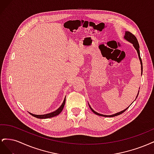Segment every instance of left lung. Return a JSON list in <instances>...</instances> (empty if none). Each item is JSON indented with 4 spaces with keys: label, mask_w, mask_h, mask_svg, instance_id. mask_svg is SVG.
<instances>
[{
    "label": "left lung",
    "mask_w": 154,
    "mask_h": 154,
    "mask_svg": "<svg viewBox=\"0 0 154 154\" xmlns=\"http://www.w3.org/2000/svg\"><path fill=\"white\" fill-rule=\"evenodd\" d=\"M125 38L128 40V42H130V43H132L134 45V47L135 48V49H136L137 51V53H138V56H139V60H140V62H141V74L143 73V63H142V60H141V57H140V51H139V43H138V41L136 38V37L134 36V35H133L132 32H130L129 31H127L125 32ZM90 106V105H89ZM127 108V109H128ZM90 109H91V110L94 112V114H96V115H98V116H104V117H114V116H118L119 114H122V113H123L124 112L125 110H127V109H125L124 110L122 111V112H119L118 113H116L115 114H113V115H110V116H106V115H103V114H99L96 112H95L94 110H93L91 107L90 106Z\"/></svg>",
    "instance_id": "8db88e82"
}]
</instances>
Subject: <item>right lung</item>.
Instances as JSON below:
<instances>
[{
    "label": "right lung",
    "mask_w": 154,
    "mask_h": 154,
    "mask_svg": "<svg viewBox=\"0 0 154 154\" xmlns=\"http://www.w3.org/2000/svg\"><path fill=\"white\" fill-rule=\"evenodd\" d=\"M65 103H66V98L64 99V101L63 102V103H62V105L61 106H60V108H58V109H57V110L53 112H51V113H49V114H44V115H35V114H32L31 113H29V114L31 116H34V117L37 118H39V119H45V118H53V117H54V116H57L60 112H61L63 110V109Z\"/></svg>",
    "instance_id": "right-lung-1"
}]
</instances>
